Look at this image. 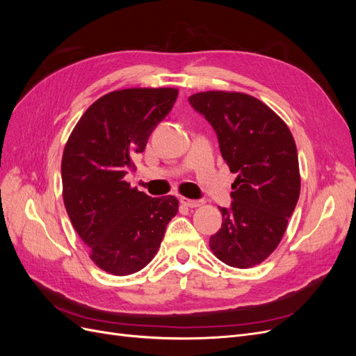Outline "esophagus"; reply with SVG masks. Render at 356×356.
Wrapping results in <instances>:
<instances>
[{
  "mask_svg": "<svg viewBox=\"0 0 356 356\" xmlns=\"http://www.w3.org/2000/svg\"><path fill=\"white\" fill-rule=\"evenodd\" d=\"M181 203L186 204L188 208H197L200 204H203V200H195V199H187V197H181Z\"/></svg>",
  "mask_w": 356,
  "mask_h": 356,
  "instance_id": "34e87169",
  "label": "esophagus"
}]
</instances>
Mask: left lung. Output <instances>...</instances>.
<instances>
[{
    "label": "left lung",
    "mask_w": 356,
    "mask_h": 356,
    "mask_svg": "<svg viewBox=\"0 0 356 356\" xmlns=\"http://www.w3.org/2000/svg\"><path fill=\"white\" fill-rule=\"evenodd\" d=\"M190 105L213 127L220 152L236 174L230 208H221V229L209 246L238 268L260 264L281 242L300 196L294 138L276 113L254 96L200 92Z\"/></svg>",
    "instance_id": "1"
}]
</instances>
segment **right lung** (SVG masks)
I'll use <instances>...</instances> for the list:
<instances>
[{
	"mask_svg": "<svg viewBox=\"0 0 356 356\" xmlns=\"http://www.w3.org/2000/svg\"><path fill=\"white\" fill-rule=\"evenodd\" d=\"M177 96L170 88L104 95L81 115L63 149L68 217L93 263L111 275H132L152 261L178 212L175 196L149 197L124 181Z\"/></svg>",
	"mask_w": 356,
	"mask_h": 356,
	"instance_id": "right-lung-1",
	"label": "right lung"
}]
</instances>
